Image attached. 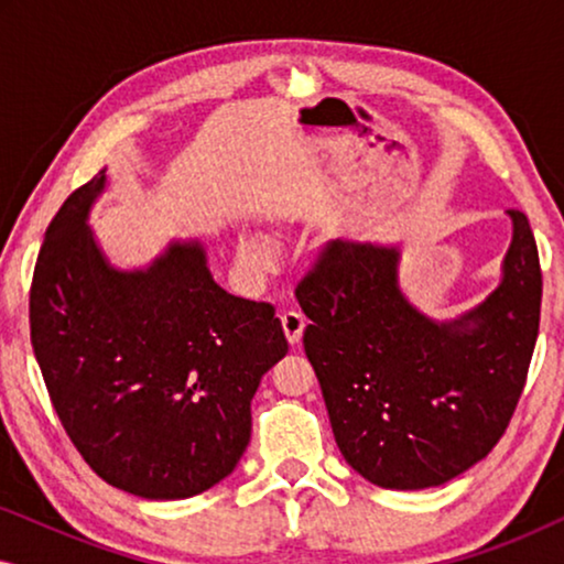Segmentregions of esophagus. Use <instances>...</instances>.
<instances>
[{
	"mask_svg": "<svg viewBox=\"0 0 564 564\" xmlns=\"http://www.w3.org/2000/svg\"><path fill=\"white\" fill-rule=\"evenodd\" d=\"M280 321H282V330H284V336H288V341H290L292 346L300 344V338H303V330H305L303 313H297V311H284V313L280 315Z\"/></svg>",
	"mask_w": 564,
	"mask_h": 564,
	"instance_id": "1",
	"label": "esophagus"
}]
</instances>
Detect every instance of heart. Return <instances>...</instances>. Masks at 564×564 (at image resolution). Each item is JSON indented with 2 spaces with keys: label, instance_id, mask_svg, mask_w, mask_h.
I'll list each match as a JSON object with an SVG mask.
<instances>
[{
  "label": "heart",
  "instance_id": "1",
  "mask_svg": "<svg viewBox=\"0 0 564 564\" xmlns=\"http://www.w3.org/2000/svg\"><path fill=\"white\" fill-rule=\"evenodd\" d=\"M241 251L246 253V259L253 261V264H261V261L267 259V243L259 241V238H243Z\"/></svg>",
  "mask_w": 564,
  "mask_h": 564
}]
</instances>
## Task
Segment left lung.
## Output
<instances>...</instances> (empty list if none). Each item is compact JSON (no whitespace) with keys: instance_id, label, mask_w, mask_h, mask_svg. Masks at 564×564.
I'll use <instances>...</instances> for the list:
<instances>
[{"instance_id":"8db88e82","label":"left lung","mask_w":564,"mask_h":564,"mask_svg":"<svg viewBox=\"0 0 564 564\" xmlns=\"http://www.w3.org/2000/svg\"><path fill=\"white\" fill-rule=\"evenodd\" d=\"M513 236L500 284L454 321L403 295L400 246L326 243L297 284L311 318L303 344L344 459L390 490L449 482L498 444L519 403L539 334L542 269L529 218Z\"/></svg>"}]
</instances>
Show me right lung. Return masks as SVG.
I'll return each instance as SVG.
<instances>
[{"label": "right lung", "instance_id": "obj_1", "mask_svg": "<svg viewBox=\"0 0 564 564\" xmlns=\"http://www.w3.org/2000/svg\"><path fill=\"white\" fill-rule=\"evenodd\" d=\"M105 169L45 230L30 288V341L51 403L84 462L115 488L182 500L234 473L251 398L288 354L269 303L213 280L199 241H172L143 269L99 249L89 210Z\"/></svg>", "mask_w": 564, "mask_h": 564}]
</instances>
